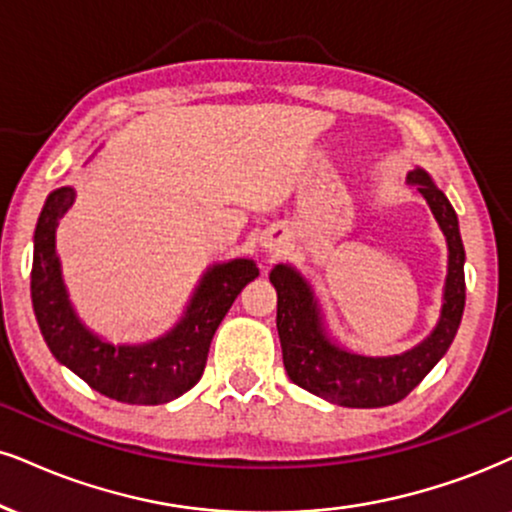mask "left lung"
Segmentation results:
<instances>
[{
	"instance_id": "8db88e82",
	"label": "left lung",
	"mask_w": 512,
	"mask_h": 512,
	"mask_svg": "<svg viewBox=\"0 0 512 512\" xmlns=\"http://www.w3.org/2000/svg\"><path fill=\"white\" fill-rule=\"evenodd\" d=\"M413 182L430 204L449 244V275L439 325L413 351L391 358H365L339 349L325 337L318 304L304 277L289 266H275L270 273L277 289V334L289 380L337 406L382 408L406 399L449 351L463 318L465 249L456 211L425 173L415 170Z\"/></svg>"
}]
</instances>
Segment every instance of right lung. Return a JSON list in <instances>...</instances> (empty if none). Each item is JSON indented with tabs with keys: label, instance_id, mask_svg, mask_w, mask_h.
I'll list each match as a JSON object with an SVG mask.
<instances>
[{
	"label": "right lung",
	"instance_id": "right-lung-1",
	"mask_svg": "<svg viewBox=\"0 0 512 512\" xmlns=\"http://www.w3.org/2000/svg\"><path fill=\"white\" fill-rule=\"evenodd\" d=\"M73 199L71 187L49 194L35 227L30 296L44 342L56 361L113 401L159 406L178 399L204 375L213 334L237 294L258 277L256 263L235 258L213 266L201 280L185 318L166 337L144 346H113L94 337L75 318L63 289L54 232Z\"/></svg>",
	"mask_w": 512,
	"mask_h": 512
}]
</instances>
